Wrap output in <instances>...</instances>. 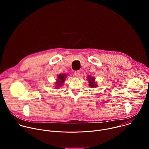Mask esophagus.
I'll use <instances>...</instances> for the list:
<instances>
[{
  "instance_id": "obj_1",
  "label": "esophagus",
  "mask_w": 149,
  "mask_h": 149,
  "mask_svg": "<svg viewBox=\"0 0 149 149\" xmlns=\"http://www.w3.org/2000/svg\"><path fill=\"white\" fill-rule=\"evenodd\" d=\"M74 75H75V76L76 77H78L79 76V75H80V72L79 71H75L74 72Z\"/></svg>"
}]
</instances>
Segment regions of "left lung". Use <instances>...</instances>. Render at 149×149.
Here are the masks:
<instances>
[{"label": "left lung", "instance_id": "left-lung-1", "mask_svg": "<svg viewBox=\"0 0 149 149\" xmlns=\"http://www.w3.org/2000/svg\"><path fill=\"white\" fill-rule=\"evenodd\" d=\"M88 79L89 80V86H90V87H91V88L95 87L97 86V84L94 82L95 78L91 77V76H88Z\"/></svg>", "mask_w": 149, "mask_h": 149}]
</instances>
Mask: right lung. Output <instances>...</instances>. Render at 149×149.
I'll return each mask as SVG.
<instances>
[{
	"mask_svg": "<svg viewBox=\"0 0 149 149\" xmlns=\"http://www.w3.org/2000/svg\"><path fill=\"white\" fill-rule=\"evenodd\" d=\"M67 78V75L64 74H60L58 77V79H56V85L57 86H61V85L63 83V82L65 81V78Z\"/></svg>",
	"mask_w": 149,
	"mask_h": 149,
	"instance_id": "1",
	"label": "right lung"
}]
</instances>
